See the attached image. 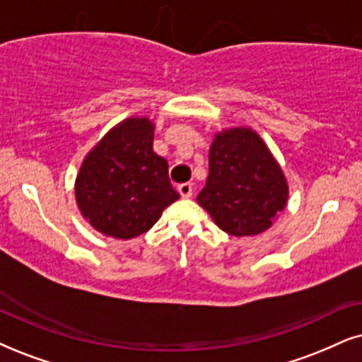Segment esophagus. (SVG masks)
Masks as SVG:
<instances>
[{
  "mask_svg": "<svg viewBox=\"0 0 362 362\" xmlns=\"http://www.w3.org/2000/svg\"><path fill=\"white\" fill-rule=\"evenodd\" d=\"M192 190H194V185L190 182H185V184L178 185V194L182 195V199H190Z\"/></svg>",
  "mask_w": 362,
  "mask_h": 362,
  "instance_id": "obj_1",
  "label": "esophagus"
}]
</instances>
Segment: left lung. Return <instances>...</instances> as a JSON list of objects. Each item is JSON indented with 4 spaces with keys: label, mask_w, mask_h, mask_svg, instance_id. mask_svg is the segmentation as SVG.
I'll return each instance as SVG.
<instances>
[{
    "label": "left lung",
    "mask_w": 362,
    "mask_h": 362,
    "mask_svg": "<svg viewBox=\"0 0 362 362\" xmlns=\"http://www.w3.org/2000/svg\"><path fill=\"white\" fill-rule=\"evenodd\" d=\"M287 197L282 168L252 128H228L214 136L209 177L197 202L223 232L262 234L286 207Z\"/></svg>",
    "instance_id": "left-lung-1"
}]
</instances>
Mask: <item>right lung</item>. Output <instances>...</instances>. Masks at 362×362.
I'll return each instance as SVG.
<instances>
[{
	"mask_svg": "<svg viewBox=\"0 0 362 362\" xmlns=\"http://www.w3.org/2000/svg\"><path fill=\"white\" fill-rule=\"evenodd\" d=\"M153 130L148 118H127L81 163L76 204L90 226L105 235L134 239L180 199L168 178L167 160L153 152Z\"/></svg>",
	"mask_w": 362,
	"mask_h": 362,
	"instance_id": "right-lung-1",
	"label": "right lung"
}]
</instances>
